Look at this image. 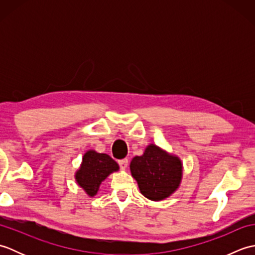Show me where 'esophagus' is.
I'll return each instance as SVG.
<instances>
[{"label": "esophagus", "mask_w": 255, "mask_h": 255, "mask_svg": "<svg viewBox=\"0 0 255 255\" xmlns=\"http://www.w3.org/2000/svg\"><path fill=\"white\" fill-rule=\"evenodd\" d=\"M118 164H119V166L122 167V170H126L127 166H128V160H127V159L119 160V161H118Z\"/></svg>", "instance_id": "obj_1"}]
</instances>
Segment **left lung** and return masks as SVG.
Wrapping results in <instances>:
<instances>
[{
	"mask_svg": "<svg viewBox=\"0 0 255 255\" xmlns=\"http://www.w3.org/2000/svg\"><path fill=\"white\" fill-rule=\"evenodd\" d=\"M131 175L144 197L160 202L170 197L180 187L183 177V162L180 156L150 143L143 154L130 162Z\"/></svg>",
	"mask_w": 255,
	"mask_h": 255,
	"instance_id": "8db88e82",
	"label": "left lung"
}]
</instances>
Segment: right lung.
Segmentation results:
<instances>
[{"mask_svg":"<svg viewBox=\"0 0 255 255\" xmlns=\"http://www.w3.org/2000/svg\"><path fill=\"white\" fill-rule=\"evenodd\" d=\"M117 171L119 165L110 155L90 149L84 153L74 178L89 197H94L100 192L102 182Z\"/></svg>","mask_w":255,"mask_h":255,"instance_id":"right-lung-1","label":"right lung"}]
</instances>
